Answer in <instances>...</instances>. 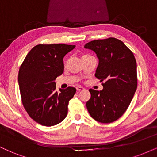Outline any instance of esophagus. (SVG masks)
I'll use <instances>...</instances> for the list:
<instances>
[{
	"label": "esophagus",
	"mask_w": 157,
	"mask_h": 157,
	"mask_svg": "<svg viewBox=\"0 0 157 157\" xmlns=\"http://www.w3.org/2000/svg\"><path fill=\"white\" fill-rule=\"evenodd\" d=\"M77 91H81V90H84V88H82V87H81V86H78V87H77Z\"/></svg>",
	"instance_id": "1"
}]
</instances>
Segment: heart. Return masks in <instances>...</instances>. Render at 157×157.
<instances>
[{"mask_svg":"<svg viewBox=\"0 0 157 157\" xmlns=\"http://www.w3.org/2000/svg\"><path fill=\"white\" fill-rule=\"evenodd\" d=\"M89 56V55H83V56H82V57H85V56Z\"/></svg>","mask_w":157,"mask_h":157,"instance_id":"1","label":"heart"}]
</instances>
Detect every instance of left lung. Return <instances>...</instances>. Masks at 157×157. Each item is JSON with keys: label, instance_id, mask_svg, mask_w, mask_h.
I'll return each instance as SVG.
<instances>
[{"label": "left lung", "instance_id": "left-lung-1", "mask_svg": "<svg viewBox=\"0 0 157 157\" xmlns=\"http://www.w3.org/2000/svg\"><path fill=\"white\" fill-rule=\"evenodd\" d=\"M85 48L95 51L99 64L95 74L104 87L90 89L86 106L90 116L101 123L114 122L124 114L137 89V64L133 53L122 41L108 37L94 40Z\"/></svg>", "mask_w": 157, "mask_h": 157}]
</instances>
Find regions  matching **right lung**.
Wrapping results in <instances>:
<instances>
[{"label":"right lung","instance_id":"1","mask_svg":"<svg viewBox=\"0 0 157 157\" xmlns=\"http://www.w3.org/2000/svg\"><path fill=\"white\" fill-rule=\"evenodd\" d=\"M75 48L62 43L38 44L21 64L18 81L21 102L29 116L41 125H56L67 117L76 89L68 87L57 92L54 80L64 72V56Z\"/></svg>","mask_w":157,"mask_h":157}]
</instances>
